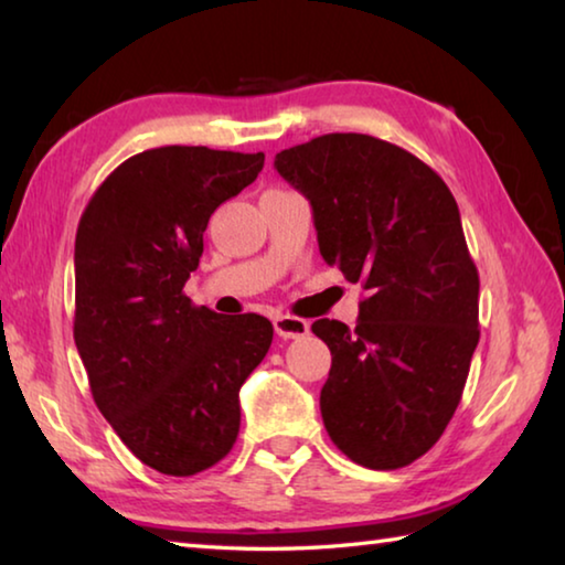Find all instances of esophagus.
<instances>
[{
	"label": "esophagus",
	"mask_w": 565,
	"mask_h": 565,
	"mask_svg": "<svg viewBox=\"0 0 565 565\" xmlns=\"http://www.w3.org/2000/svg\"><path fill=\"white\" fill-rule=\"evenodd\" d=\"M274 331L279 333L281 339H301L309 333V321H303L299 317H276L274 319Z\"/></svg>",
	"instance_id": "1"
}]
</instances>
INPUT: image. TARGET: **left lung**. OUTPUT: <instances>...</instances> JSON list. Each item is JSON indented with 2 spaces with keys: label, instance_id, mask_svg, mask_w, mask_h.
Here are the masks:
<instances>
[{
  "label": "left lung",
  "instance_id": "1",
  "mask_svg": "<svg viewBox=\"0 0 565 565\" xmlns=\"http://www.w3.org/2000/svg\"><path fill=\"white\" fill-rule=\"evenodd\" d=\"M274 167L309 199L319 252L361 281L356 329L319 319L331 351L323 426L374 471L414 463L451 420L478 343V271L431 167L369 134H323Z\"/></svg>",
  "mask_w": 565,
  "mask_h": 565
}]
</instances>
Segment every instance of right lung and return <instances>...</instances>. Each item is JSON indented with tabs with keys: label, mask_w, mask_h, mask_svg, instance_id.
Listing matches in <instances>:
<instances>
[{
	"label": "right lung",
	"mask_w": 565,
	"mask_h": 565,
	"mask_svg": "<svg viewBox=\"0 0 565 565\" xmlns=\"http://www.w3.org/2000/svg\"><path fill=\"white\" fill-rule=\"evenodd\" d=\"M262 167V151H141L104 179L76 228V351L104 418L159 473L194 476L232 451L238 388L271 347L269 319H222L184 296L209 218Z\"/></svg>",
	"instance_id": "1"
}]
</instances>
